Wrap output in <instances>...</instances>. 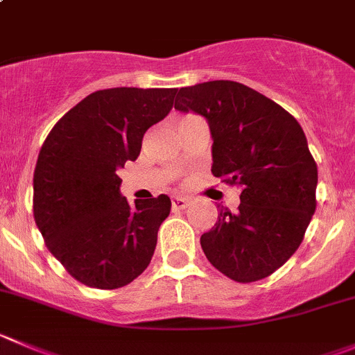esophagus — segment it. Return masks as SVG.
Returning a JSON list of instances; mask_svg holds the SVG:
<instances>
[{
    "label": "esophagus",
    "mask_w": 355,
    "mask_h": 355,
    "mask_svg": "<svg viewBox=\"0 0 355 355\" xmlns=\"http://www.w3.org/2000/svg\"><path fill=\"white\" fill-rule=\"evenodd\" d=\"M187 206H189V199L180 198V196H175V198L171 199V208L173 209H185Z\"/></svg>",
    "instance_id": "esophagus-1"
}]
</instances>
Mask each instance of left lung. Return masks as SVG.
<instances>
[{
    "mask_svg": "<svg viewBox=\"0 0 355 355\" xmlns=\"http://www.w3.org/2000/svg\"><path fill=\"white\" fill-rule=\"evenodd\" d=\"M175 94L177 111L208 121L211 173L241 189L237 211L220 209L201 236L206 258L237 283L270 276L298 250L318 205V164L304 130L279 104L236 81Z\"/></svg>",
    "mask_w": 355,
    "mask_h": 355,
    "instance_id": "8db88e82",
    "label": "left lung"
}]
</instances>
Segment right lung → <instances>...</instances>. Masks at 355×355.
<instances>
[{
    "label": "right lung",
    "instance_id": "right-lung-1",
    "mask_svg": "<svg viewBox=\"0 0 355 355\" xmlns=\"http://www.w3.org/2000/svg\"><path fill=\"white\" fill-rule=\"evenodd\" d=\"M177 88H109L83 98L51 128L34 170L33 211L50 253L79 283L116 290L150 263L171 201L130 206L119 168L168 116Z\"/></svg>",
    "mask_w": 355,
    "mask_h": 355
}]
</instances>
